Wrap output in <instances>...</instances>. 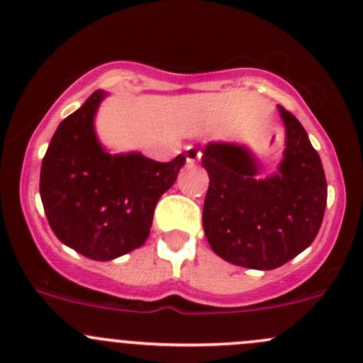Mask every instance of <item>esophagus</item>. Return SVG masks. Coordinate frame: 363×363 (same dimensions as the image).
I'll list each match as a JSON object with an SVG mask.
<instances>
[{"instance_id": "esophagus-1", "label": "esophagus", "mask_w": 363, "mask_h": 363, "mask_svg": "<svg viewBox=\"0 0 363 363\" xmlns=\"http://www.w3.org/2000/svg\"><path fill=\"white\" fill-rule=\"evenodd\" d=\"M201 158V152L196 150V147L189 146L188 147V152H186V162H188V165H194L196 162H200Z\"/></svg>"}]
</instances>
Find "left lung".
<instances>
[{
    "label": "left lung",
    "instance_id": "1",
    "mask_svg": "<svg viewBox=\"0 0 363 363\" xmlns=\"http://www.w3.org/2000/svg\"><path fill=\"white\" fill-rule=\"evenodd\" d=\"M285 152L277 174L257 179L254 155L243 146L208 143L203 230L212 250L231 264L274 269L311 245L322 226L327 181L318 152L292 113L278 106Z\"/></svg>",
    "mask_w": 363,
    "mask_h": 363
}]
</instances>
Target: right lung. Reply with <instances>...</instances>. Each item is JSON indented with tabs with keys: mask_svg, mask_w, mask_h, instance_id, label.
Returning a JSON list of instances; mask_svg holds the SVG:
<instances>
[{
	"mask_svg": "<svg viewBox=\"0 0 363 363\" xmlns=\"http://www.w3.org/2000/svg\"><path fill=\"white\" fill-rule=\"evenodd\" d=\"M106 91L95 90L53 133L41 163L40 194L48 224L64 245L94 261L139 249L150 236L160 196L186 163H160L140 152L111 155L94 118Z\"/></svg>",
	"mask_w": 363,
	"mask_h": 363,
	"instance_id": "right-lung-1",
	"label": "right lung"
}]
</instances>
